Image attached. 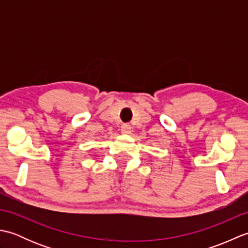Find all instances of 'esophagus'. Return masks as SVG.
<instances>
[{
	"mask_svg": "<svg viewBox=\"0 0 248 248\" xmlns=\"http://www.w3.org/2000/svg\"><path fill=\"white\" fill-rule=\"evenodd\" d=\"M121 133L124 134H130L131 133V127L129 124H124L123 127H121Z\"/></svg>",
	"mask_w": 248,
	"mask_h": 248,
	"instance_id": "1",
	"label": "esophagus"
}]
</instances>
